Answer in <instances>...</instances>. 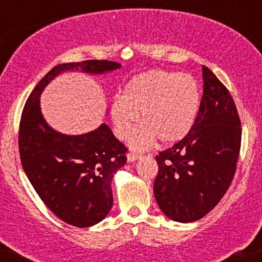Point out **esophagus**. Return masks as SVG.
Wrapping results in <instances>:
<instances>
[{"label":"esophagus","instance_id":"esophagus-1","mask_svg":"<svg viewBox=\"0 0 262 262\" xmlns=\"http://www.w3.org/2000/svg\"><path fill=\"white\" fill-rule=\"evenodd\" d=\"M140 157H142V155L137 153H128V155H126V159H128V162H136V160L139 159Z\"/></svg>","mask_w":262,"mask_h":262}]
</instances>
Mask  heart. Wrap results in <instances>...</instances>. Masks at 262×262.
Segmentation results:
<instances>
[{"instance_id":"b5f03b06","label":"heart","mask_w":262,"mask_h":262,"mask_svg":"<svg viewBox=\"0 0 262 262\" xmlns=\"http://www.w3.org/2000/svg\"><path fill=\"white\" fill-rule=\"evenodd\" d=\"M200 87L188 73L151 70L126 82L122 96L113 100L111 117L118 138H130L138 124L143 126L132 139V146L144 149L159 139L173 144L183 139L196 119Z\"/></svg>"}]
</instances>
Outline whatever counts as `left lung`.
I'll return each instance as SVG.
<instances>
[{
	"mask_svg": "<svg viewBox=\"0 0 262 262\" xmlns=\"http://www.w3.org/2000/svg\"><path fill=\"white\" fill-rule=\"evenodd\" d=\"M204 92L194 125L155 157L154 195L171 220L191 223L212 210L232 182L241 146V122L228 88L203 66Z\"/></svg>",
	"mask_w": 262,
	"mask_h": 262,
	"instance_id": "8db88e82",
	"label": "left lung"
}]
</instances>
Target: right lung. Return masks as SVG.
<instances>
[{
    "mask_svg": "<svg viewBox=\"0 0 262 262\" xmlns=\"http://www.w3.org/2000/svg\"><path fill=\"white\" fill-rule=\"evenodd\" d=\"M119 67L104 59L54 66L34 87L22 112L18 149L25 173L47 208L77 228H88L108 215L113 205L112 179L125 164L128 149L107 124L82 136L53 130L42 117L39 96L64 71L104 73Z\"/></svg>",
    "mask_w": 262,
    "mask_h": 262,
    "instance_id": "1",
    "label": "right lung"
}]
</instances>
